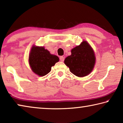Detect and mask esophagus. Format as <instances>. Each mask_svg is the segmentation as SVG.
<instances>
[{
  "instance_id": "34e87169",
  "label": "esophagus",
  "mask_w": 123,
  "mask_h": 123,
  "mask_svg": "<svg viewBox=\"0 0 123 123\" xmlns=\"http://www.w3.org/2000/svg\"><path fill=\"white\" fill-rule=\"evenodd\" d=\"M60 61H61L63 62L64 60V57L63 56H61L60 57Z\"/></svg>"
}]
</instances>
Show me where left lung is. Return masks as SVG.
Masks as SVG:
<instances>
[{"mask_svg": "<svg viewBox=\"0 0 123 123\" xmlns=\"http://www.w3.org/2000/svg\"><path fill=\"white\" fill-rule=\"evenodd\" d=\"M71 55L64 60V63L71 73L79 77L88 75L94 68L95 57L92 48L86 41L72 49Z\"/></svg>", "mask_w": 123, "mask_h": 123, "instance_id": "1", "label": "left lung"}]
</instances>
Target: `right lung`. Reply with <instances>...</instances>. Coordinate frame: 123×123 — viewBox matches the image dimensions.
Here are the masks:
<instances>
[{
	"label": "right lung",
	"mask_w": 123,
	"mask_h": 123,
	"mask_svg": "<svg viewBox=\"0 0 123 123\" xmlns=\"http://www.w3.org/2000/svg\"><path fill=\"white\" fill-rule=\"evenodd\" d=\"M57 56L51 55L44 47L33 46L29 55L31 68L39 76H44L50 72L51 67L59 62Z\"/></svg>",
	"instance_id": "1"
}]
</instances>
